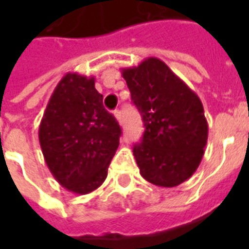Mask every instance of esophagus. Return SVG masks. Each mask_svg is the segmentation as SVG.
<instances>
[{"mask_svg": "<svg viewBox=\"0 0 249 249\" xmlns=\"http://www.w3.org/2000/svg\"><path fill=\"white\" fill-rule=\"evenodd\" d=\"M113 114H114V117H116V120H117L119 123H121V121H123V119H121V112H120V110H114Z\"/></svg>", "mask_w": 249, "mask_h": 249, "instance_id": "34e87169", "label": "esophagus"}]
</instances>
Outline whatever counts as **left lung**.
Listing matches in <instances>:
<instances>
[{
    "mask_svg": "<svg viewBox=\"0 0 249 249\" xmlns=\"http://www.w3.org/2000/svg\"><path fill=\"white\" fill-rule=\"evenodd\" d=\"M121 74L145 126L133 146L140 175L157 187L184 183L200 165L208 140L200 98L156 57L123 68Z\"/></svg>",
    "mask_w": 249,
    "mask_h": 249,
    "instance_id": "1",
    "label": "left lung"
}]
</instances>
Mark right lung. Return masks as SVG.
I'll return each instance as SVG.
<instances>
[{
    "instance_id": "1",
    "label": "right lung",
    "mask_w": 249,
    "mask_h": 249,
    "mask_svg": "<svg viewBox=\"0 0 249 249\" xmlns=\"http://www.w3.org/2000/svg\"><path fill=\"white\" fill-rule=\"evenodd\" d=\"M121 128L104 108L94 77L66 73L46 105L38 129L52 175L69 192L87 195L108 176Z\"/></svg>"
}]
</instances>
